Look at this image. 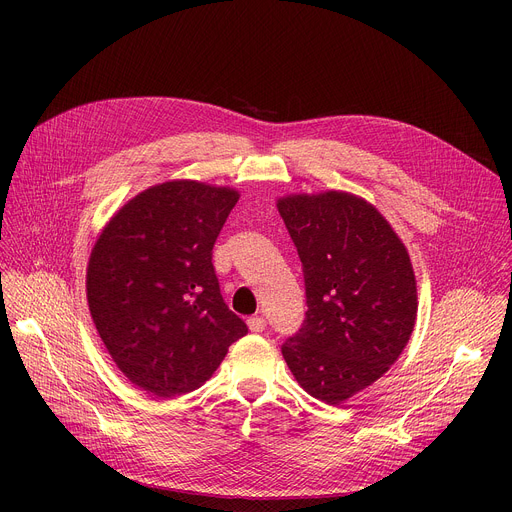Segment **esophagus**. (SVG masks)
Returning <instances> with one entry per match:
<instances>
[{"label":"esophagus","mask_w":512,"mask_h":512,"mask_svg":"<svg viewBox=\"0 0 512 512\" xmlns=\"http://www.w3.org/2000/svg\"><path fill=\"white\" fill-rule=\"evenodd\" d=\"M247 324H249V330L251 332H263L265 330V326H267V322H265V318L263 316H251L249 320H247Z\"/></svg>","instance_id":"34e87169"}]
</instances>
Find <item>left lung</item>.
Returning <instances> with one entry per match:
<instances>
[{
  "mask_svg": "<svg viewBox=\"0 0 512 512\" xmlns=\"http://www.w3.org/2000/svg\"><path fill=\"white\" fill-rule=\"evenodd\" d=\"M277 208L308 304L281 354L306 393L338 405L381 379L407 346L417 318L411 259L383 214L354 194H296Z\"/></svg>",
  "mask_w": 512,
  "mask_h": 512,
  "instance_id": "1",
  "label": "left lung"
}]
</instances>
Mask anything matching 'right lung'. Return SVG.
Here are the masks:
<instances>
[{
    "mask_svg": "<svg viewBox=\"0 0 512 512\" xmlns=\"http://www.w3.org/2000/svg\"><path fill=\"white\" fill-rule=\"evenodd\" d=\"M233 188L174 180L131 198L97 239L87 300L119 371L156 397L198 389L247 324L221 296L212 247Z\"/></svg>",
    "mask_w": 512,
    "mask_h": 512,
    "instance_id": "right-lung-1",
    "label": "right lung"
}]
</instances>
